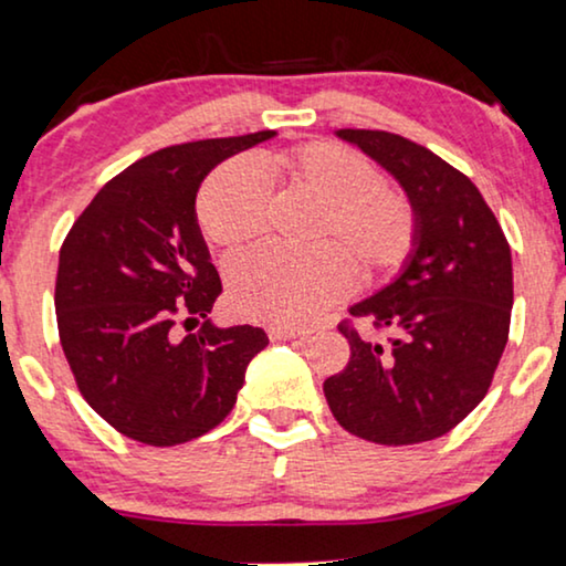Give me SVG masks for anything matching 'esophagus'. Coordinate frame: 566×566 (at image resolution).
<instances>
[{
  "label": "esophagus",
  "mask_w": 566,
  "mask_h": 566,
  "mask_svg": "<svg viewBox=\"0 0 566 566\" xmlns=\"http://www.w3.org/2000/svg\"><path fill=\"white\" fill-rule=\"evenodd\" d=\"M266 334H269L271 342H290V338L305 336V331L290 328V326H276V323H271V326L266 328Z\"/></svg>",
  "instance_id": "34e87169"
}]
</instances>
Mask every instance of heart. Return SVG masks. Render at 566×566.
Listing matches in <instances>:
<instances>
[{"label": "heart", "mask_w": 566, "mask_h": 566, "mask_svg": "<svg viewBox=\"0 0 566 566\" xmlns=\"http://www.w3.org/2000/svg\"><path fill=\"white\" fill-rule=\"evenodd\" d=\"M263 172L315 196L323 214L321 245L292 255L261 248L230 266V305L243 318L303 326L361 279L401 269L417 245L419 220L401 191L382 186L375 165L334 142H307L263 157ZM248 160L222 165L199 193V224L222 251L235 253L261 238L269 214V184Z\"/></svg>", "instance_id": "heart-1"}]
</instances>
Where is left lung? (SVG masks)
Segmentation results:
<instances>
[{
    "mask_svg": "<svg viewBox=\"0 0 566 566\" xmlns=\"http://www.w3.org/2000/svg\"><path fill=\"white\" fill-rule=\"evenodd\" d=\"M336 134L403 186L419 232L401 276L349 311L388 336L338 323L352 354L323 394L346 432L417 446L461 424L492 386L510 334V243L471 178L427 147L390 132Z\"/></svg>",
    "mask_w": 566,
    "mask_h": 566,
    "instance_id": "8db88e82",
    "label": "left lung"
}]
</instances>
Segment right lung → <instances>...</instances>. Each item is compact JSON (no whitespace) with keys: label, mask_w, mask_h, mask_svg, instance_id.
Masks as SVG:
<instances>
[{"label":"right lung","mask_w":566,"mask_h":566,"mask_svg":"<svg viewBox=\"0 0 566 566\" xmlns=\"http://www.w3.org/2000/svg\"><path fill=\"white\" fill-rule=\"evenodd\" d=\"M274 137L201 139L142 157L111 178L59 251L56 323L85 401L132 440L170 448L228 417L263 328L207 318L222 282L196 222V191L230 155ZM205 317L177 336L178 322Z\"/></svg>","instance_id":"obj_1"}]
</instances>
